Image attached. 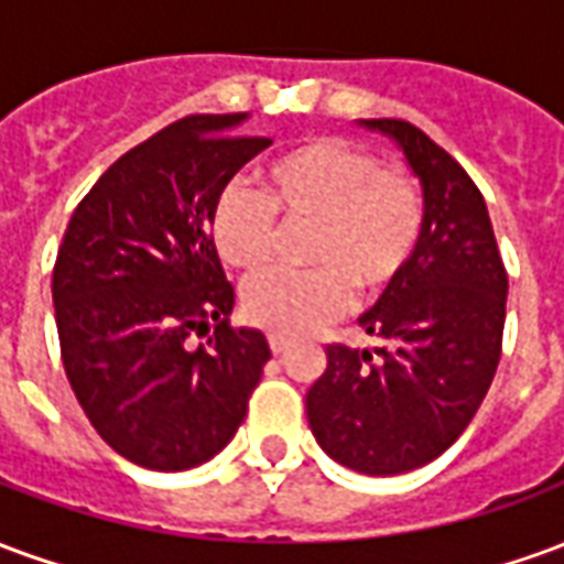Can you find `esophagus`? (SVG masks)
Masks as SVG:
<instances>
[{"label":"esophagus","mask_w":564,"mask_h":564,"mask_svg":"<svg viewBox=\"0 0 564 564\" xmlns=\"http://www.w3.org/2000/svg\"><path fill=\"white\" fill-rule=\"evenodd\" d=\"M269 347H271V354L281 356V354H286V347H290V344L283 341L281 335H269Z\"/></svg>","instance_id":"1"}]
</instances>
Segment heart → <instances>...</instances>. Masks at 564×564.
Returning a JSON list of instances; mask_svg holds the SVG:
<instances>
[{"instance_id": "b5f03b06", "label": "heart", "mask_w": 564, "mask_h": 564, "mask_svg": "<svg viewBox=\"0 0 564 564\" xmlns=\"http://www.w3.org/2000/svg\"><path fill=\"white\" fill-rule=\"evenodd\" d=\"M317 223L307 247L314 271H271L247 283L245 314L281 338L326 326L354 302L387 293L414 259L425 202L411 174L380 169L368 150L341 139L299 144L269 165L265 196L245 184L223 186L210 208V241L226 265L265 269L281 223Z\"/></svg>"}]
</instances>
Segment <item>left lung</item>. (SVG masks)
Here are the masks:
<instances>
[{"label":"left lung","mask_w":564,"mask_h":564,"mask_svg":"<svg viewBox=\"0 0 564 564\" xmlns=\"http://www.w3.org/2000/svg\"><path fill=\"white\" fill-rule=\"evenodd\" d=\"M404 153L423 186L425 226L402 278L359 317L375 350L329 344L307 390V425L344 468L414 471L465 432L496 378L508 271L480 189L404 120H359Z\"/></svg>","instance_id":"1"}]
</instances>
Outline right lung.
I'll return each instance as SVG.
<instances>
[{
	"label": "right lung",
	"mask_w": 564,
	"mask_h": 564,
	"mask_svg": "<svg viewBox=\"0 0 564 564\" xmlns=\"http://www.w3.org/2000/svg\"><path fill=\"white\" fill-rule=\"evenodd\" d=\"M247 115L184 117L123 153L84 196L56 253L59 354L93 429L123 459L186 471L245 423L271 359L259 329H232L235 293L210 241V208L265 148ZM215 332L188 347L193 330Z\"/></svg>",
	"instance_id": "add662e5"
}]
</instances>
